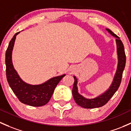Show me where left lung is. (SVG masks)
<instances>
[{"label": "left lung", "mask_w": 131, "mask_h": 131, "mask_svg": "<svg viewBox=\"0 0 131 131\" xmlns=\"http://www.w3.org/2000/svg\"><path fill=\"white\" fill-rule=\"evenodd\" d=\"M107 31L113 36L116 38V45H117V53L118 56V64L117 68L116 73L114 75V80L111 85L110 86L109 89L104 93L98 97L94 99H86L83 97L82 95L78 93V87H77V78L76 77L74 76V82L73 87L72 90V94L75 102L80 107L85 108H98V107H102L103 105H105L108 100H110L112 97L114 95V93L118 90L121 82L122 77V73L124 70L125 65H126V57L125 54L124 47L122 42L121 41L120 38L117 36L115 34H114L112 31L109 29H106Z\"/></svg>", "instance_id": "obj_1"}]
</instances>
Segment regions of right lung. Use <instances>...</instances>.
<instances>
[{"label": "right lung", "mask_w": 131, "mask_h": 131, "mask_svg": "<svg viewBox=\"0 0 131 131\" xmlns=\"http://www.w3.org/2000/svg\"><path fill=\"white\" fill-rule=\"evenodd\" d=\"M14 34L9 44L5 53L7 80L9 86L19 101L32 107H41L49 101L55 88L65 74L50 78L45 83L39 85H31L24 82L14 68L12 61V53L16 36Z\"/></svg>", "instance_id": "obj_1"}]
</instances>
